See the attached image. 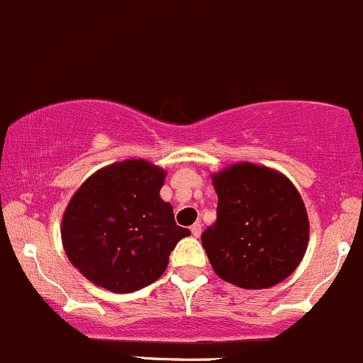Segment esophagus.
Returning a JSON list of instances; mask_svg holds the SVG:
<instances>
[{"mask_svg": "<svg viewBox=\"0 0 363 363\" xmlns=\"http://www.w3.org/2000/svg\"><path fill=\"white\" fill-rule=\"evenodd\" d=\"M201 230H203V225H201V222H196L192 227H190V233H192L194 238H199Z\"/></svg>", "mask_w": 363, "mask_h": 363, "instance_id": "1", "label": "esophagus"}]
</instances>
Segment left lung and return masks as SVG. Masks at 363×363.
<instances>
[{
    "instance_id": "left-lung-1",
    "label": "left lung",
    "mask_w": 363,
    "mask_h": 363,
    "mask_svg": "<svg viewBox=\"0 0 363 363\" xmlns=\"http://www.w3.org/2000/svg\"><path fill=\"white\" fill-rule=\"evenodd\" d=\"M216 222L201 236L213 271L241 289L278 285L297 269L309 220L297 189L269 167L242 162L213 177Z\"/></svg>"
}]
</instances>
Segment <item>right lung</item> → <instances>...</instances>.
Wrapping results in <instances>:
<instances>
[{
    "label": "right lung",
    "instance_id": "1",
    "mask_svg": "<svg viewBox=\"0 0 363 363\" xmlns=\"http://www.w3.org/2000/svg\"><path fill=\"white\" fill-rule=\"evenodd\" d=\"M164 178L154 164L124 160L99 169L71 197L62 246L89 281L130 294L162 276L177 242L190 236L160 199Z\"/></svg>",
    "mask_w": 363,
    "mask_h": 363
}]
</instances>
